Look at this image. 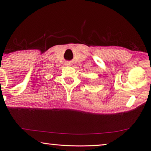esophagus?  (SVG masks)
<instances>
[{"instance_id":"esophagus-1","label":"esophagus","mask_w":151,"mask_h":151,"mask_svg":"<svg viewBox=\"0 0 151 151\" xmlns=\"http://www.w3.org/2000/svg\"><path fill=\"white\" fill-rule=\"evenodd\" d=\"M65 65H66V66H70V63H65Z\"/></svg>"}]
</instances>
